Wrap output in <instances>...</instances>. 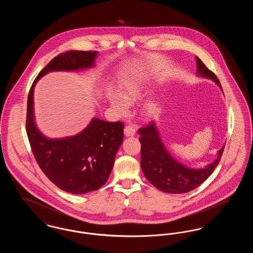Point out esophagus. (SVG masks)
Listing matches in <instances>:
<instances>
[{"instance_id":"esophagus-1","label":"esophagus","mask_w":253,"mask_h":253,"mask_svg":"<svg viewBox=\"0 0 253 253\" xmlns=\"http://www.w3.org/2000/svg\"><path fill=\"white\" fill-rule=\"evenodd\" d=\"M124 134L126 136H133L135 134V129L132 126H126L124 128Z\"/></svg>"}]
</instances>
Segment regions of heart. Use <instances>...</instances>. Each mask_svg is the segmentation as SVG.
I'll return each instance as SVG.
<instances>
[{
	"instance_id": "1",
	"label": "heart",
	"mask_w": 253,
	"mask_h": 253,
	"mask_svg": "<svg viewBox=\"0 0 253 253\" xmlns=\"http://www.w3.org/2000/svg\"><path fill=\"white\" fill-rule=\"evenodd\" d=\"M146 82L141 77H129L121 82L120 92L109 89L107 98L111 107L118 114L124 115L128 112L130 103L144 96ZM159 111L158 102L155 99H148L141 105L140 113L145 119H153Z\"/></svg>"
}]
</instances>
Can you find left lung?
<instances>
[{"mask_svg":"<svg viewBox=\"0 0 253 253\" xmlns=\"http://www.w3.org/2000/svg\"><path fill=\"white\" fill-rule=\"evenodd\" d=\"M195 60L197 76L211 80L222 90L216 76L205 66L198 57L195 58ZM138 132L141 143L140 166L145 177L164 193H188L200 186L216 168L225 147L224 145L217 152L216 158L212 162L201 168H192L181 163L169 152L155 121L138 130Z\"/></svg>","mask_w":253,"mask_h":253,"instance_id":"obj_1","label":"left lung"}]
</instances>
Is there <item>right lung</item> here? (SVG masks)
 Wrapping results in <instances>:
<instances>
[{
	"instance_id": "right-lung-1",
	"label": "right lung",
	"mask_w": 253,
	"mask_h": 253,
	"mask_svg": "<svg viewBox=\"0 0 253 253\" xmlns=\"http://www.w3.org/2000/svg\"><path fill=\"white\" fill-rule=\"evenodd\" d=\"M98 52L70 50L58 55L40 72L27 100L26 132L36 161L60 190L84 194L98 190L108 180L115 157L123 142L124 125L93 118L82 132L60 138L45 136L37 126L34 89L50 72H78L95 67Z\"/></svg>"
}]
</instances>
